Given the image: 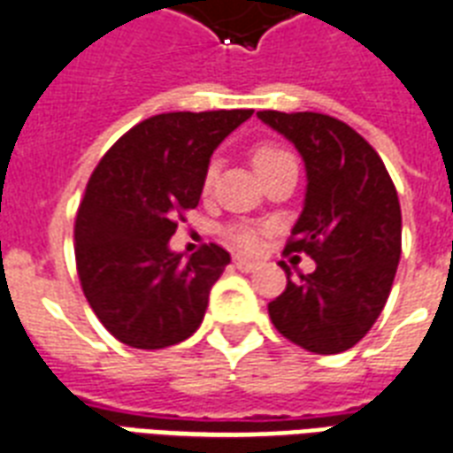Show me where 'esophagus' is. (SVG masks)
<instances>
[{
    "mask_svg": "<svg viewBox=\"0 0 453 453\" xmlns=\"http://www.w3.org/2000/svg\"><path fill=\"white\" fill-rule=\"evenodd\" d=\"M234 265H237V271L242 273H251V271H257V261H251V258H242L237 257L234 258Z\"/></svg>",
    "mask_w": 453,
    "mask_h": 453,
    "instance_id": "1",
    "label": "esophagus"
}]
</instances>
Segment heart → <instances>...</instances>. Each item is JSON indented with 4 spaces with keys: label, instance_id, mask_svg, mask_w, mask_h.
<instances>
[{
    "label": "heart",
    "instance_id": "heart-1",
    "mask_svg": "<svg viewBox=\"0 0 453 453\" xmlns=\"http://www.w3.org/2000/svg\"><path fill=\"white\" fill-rule=\"evenodd\" d=\"M251 161H254V168L261 178L265 175H271L273 171H278L280 165L292 164L295 158L289 154L288 150H282L278 144L273 142H258L254 150H251ZM216 173H219V161L213 158L206 165V171H203V180L202 188L203 192H209L213 188V180H216ZM223 237H226L233 247L242 251H254L258 244V230L257 227L247 226V223H230V226L223 227Z\"/></svg>",
    "mask_w": 453,
    "mask_h": 453
}]
</instances>
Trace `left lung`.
<instances>
[{"label":"left lung","instance_id":"1","mask_svg":"<svg viewBox=\"0 0 453 453\" xmlns=\"http://www.w3.org/2000/svg\"><path fill=\"white\" fill-rule=\"evenodd\" d=\"M295 142L306 164L303 211L285 254H306L316 271L288 273L268 303L282 337L313 354H340L365 337L385 309L402 257V209L378 151L344 120L316 111H258Z\"/></svg>","mask_w":453,"mask_h":453}]
</instances>
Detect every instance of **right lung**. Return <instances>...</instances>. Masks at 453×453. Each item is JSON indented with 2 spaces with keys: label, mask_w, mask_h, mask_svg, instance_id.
Here are the masks:
<instances>
[{
  "label": "right lung",
  "mask_w": 453,
  "mask_h": 453,
  "mask_svg": "<svg viewBox=\"0 0 453 453\" xmlns=\"http://www.w3.org/2000/svg\"><path fill=\"white\" fill-rule=\"evenodd\" d=\"M251 109L158 113L130 127L96 164L75 216V268L96 319L134 349H164L202 326L230 264L219 244L189 258L168 250L202 196L213 150Z\"/></svg>",
  "instance_id": "add662e5"
}]
</instances>
